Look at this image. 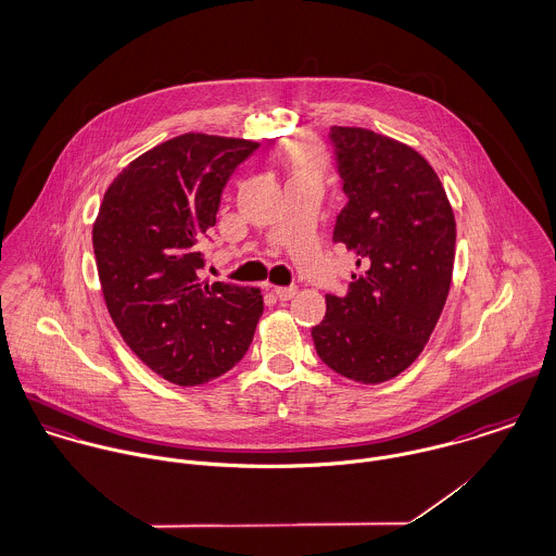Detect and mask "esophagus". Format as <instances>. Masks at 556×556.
Listing matches in <instances>:
<instances>
[{"mask_svg": "<svg viewBox=\"0 0 556 556\" xmlns=\"http://www.w3.org/2000/svg\"><path fill=\"white\" fill-rule=\"evenodd\" d=\"M296 294H299V288H296V286H288V288H275V296H277L279 301H283V303L292 301Z\"/></svg>", "mask_w": 556, "mask_h": 556, "instance_id": "esophagus-1", "label": "esophagus"}]
</instances>
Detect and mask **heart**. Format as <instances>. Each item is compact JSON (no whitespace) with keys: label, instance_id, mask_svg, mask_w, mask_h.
Returning a JSON list of instances; mask_svg holds the SVG:
<instances>
[{"label":"heart","instance_id":"obj_1","mask_svg":"<svg viewBox=\"0 0 556 556\" xmlns=\"http://www.w3.org/2000/svg\"><path fill=\"white\" fill-rule=\"evenodd\" d=\"M283 162L294 175H315L321 166V151L313 140H299L286 149Z\"/></svg>","mask_w":556,"mask_h":556}]
</instances>
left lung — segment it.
Listing matches in <instances>:
<instances>
[{
	"instance_id": "left-lung-1",
	"label": "left lung",
	"mask_w": 556,
	"mask_h": 556,
	"mask_svg": "<svg viewBox=\"0 0 556 556\" xmlns=\"http://www.w3.org/2000/svg\"><path fill=\"white\" fill-rule=\"evenodd\" d=\"M328 138L348 195L332 241L358 257L361 273L345 296L326 294L311 337L326 367L381 383L431 339L452 283L456 222L437 173L409 144L341 125Z\"/></svg>"
}]
</instances>
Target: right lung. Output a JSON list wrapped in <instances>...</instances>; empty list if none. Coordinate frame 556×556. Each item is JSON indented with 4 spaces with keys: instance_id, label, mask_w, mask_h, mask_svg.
I'll return each instance as SVG.
<instances>
[{
    "instance_id": "obj_1",
    "label": "right lung",
    "mask_w": 556,
    "mask_h": 556,
    "mask_svg": "<svg viewBox=\"0 0 556 556\" xmlns=\"http://www.w3.org/2000/svg\"><path fill=\"white\" fill-rule=\"evenodd\" d=\"M257 147L181 134L129 162L100 204L93 253L106 308L129 350L177 386L232 369L264 311L257 288L200 279L222 191Z\"/></svg>"
}]
</instances>
